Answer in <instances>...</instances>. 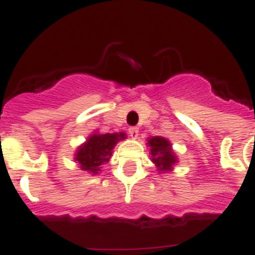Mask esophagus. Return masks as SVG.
Masks as SVG:
<instances>
[{
    "instance_id": "obj_1",
    "label": "esophagus",
    "mask_w": 255,
    "mask_h": 255,
    "mask_svg": "<svg viewBox=\"0 0 255 255\" xmlns=\"http://www.w3.org/2000/svg\"><path fill=\"white\" fill-rule=\"evenodd\" d=\"M128 132H129V136L132 137V138H137V136H138V128L137 127H130L129 129H128Z\"/></svg>"
}]
</instances>
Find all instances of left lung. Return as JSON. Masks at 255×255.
<instances>
[{
	"mask_svg": "<svg viewBox=\"0 0 255 255\" xmlns=\"http://www.w3.org/2000/svg\"><path fill=\"white\" fill-rule=\"evenodd\" d=\"M147 145L150 147L151 160L158 172H169L177 163V158L172 150V145L164 137H151L147 138Z\"/></svg>",
	"mask_w": 255,
	"mask_h": 255,
	"instance_id": "8db88e82",
	"label": "left lung"
}]
</instances>
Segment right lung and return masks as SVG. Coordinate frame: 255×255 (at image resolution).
Wrapping results in <instances>:
<instances>
[{
	"label": "right lung",
	"instance_id": "obj_1",
	"mask_svg": "<svg viewBox=\"0 0 255 255\" xmlns=\"http://www.w3.org/2000/svg\"><path fill=\"white\" fill-rule=\"evenodd\" d=\"M126 133H94L88 137L83 145L75 152V161H78L81 169L91 173H99L100 168L108 163L117 142L125 140Z\"/></svg>",
	"mask_w": 255,
	"mask_h": 255
}]
</instances>
